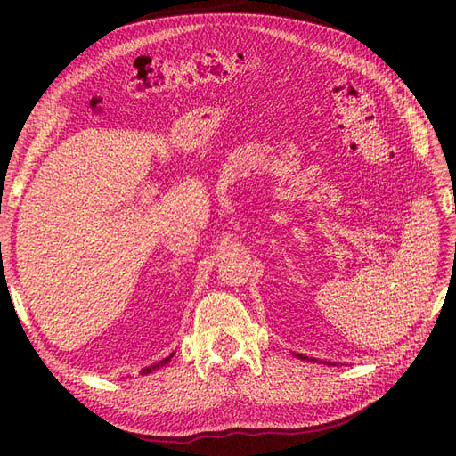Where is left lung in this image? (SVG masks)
Segmentation results:
<instances>
[{"mask_svg":"<svg viewBox=\"0 0 456 456\" xmlns=\"http://www.w3.org/2000/svg\"><path fill=\"white\" fill-rule=\"evenodd\" d=\"M297 357H300V360H306V362H312V357H308V355H302V354H297ZM323 363V362H322ZM327 363V362H325Z\"/></svg>","mask_w":456,"mask_h":456,"instance_id":"left-lung-1","label":"left lung"}]
</instances>
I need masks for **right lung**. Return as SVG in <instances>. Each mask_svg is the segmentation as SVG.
Instances as JSON below:
<instances>
[{"instance_id":"obj_1","label":"right lung","mask_w":456,"mask_h":456,"mask_svg":"<svg viewBox=\"0 0 456 456\" xmlns=\"http://www.w3.org/2000/svg\"><path fill=\"white\" fill-rule=\"evenodd\" d=\"M175 354H171L169 357H165V360H161V362H158V363H154V365H150V367H146V369H142L141 370V375H150L151 370H156V369H159V367H163L165 363H169L171 362V357H173Z\"/></svg>"}]
</instances>
